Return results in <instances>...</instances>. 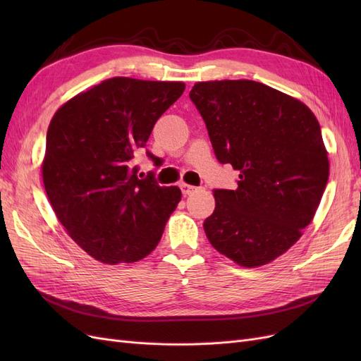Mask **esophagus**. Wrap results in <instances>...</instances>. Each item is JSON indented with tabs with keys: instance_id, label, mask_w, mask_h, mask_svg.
Wrapping results in <instances>:
<instances>
[{
	"instance_id": "obj_1",
	"label": "esophagus",
	"mask_w": 361,
	"mask_h": 361,
	"mask_svg": "<svg viewBox=\"0 0 361 361\" xmlns=\"http://www.w3.org/2000/svg\"><path fill=\"white\" fill-rule=\"evenodd\" d=\"M179 187H180V190H182V194H183V195H190V194H192V192H195V191L199 190V188L192 187V185H188V183H185V182L180 183Z\"/></svg>"
}]
</instances>
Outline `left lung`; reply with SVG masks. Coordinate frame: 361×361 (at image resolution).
I'll list each match as a JSON object with an SVG mask.
<instances>
[{
  "instance_id": "8db88e82",
  "label": "left lung",
  "mask_w": 361,
  "mask_h": 361,
  "mask_svg": "<svg viewBox=\"0 0 361 361\" xmlns=\"http://www.w3.org/2000/svg\"><path fill=\"white\" fill-rule=\"evenodd\" d=\"M202 114L221 164L239 171L236 190H215L204 233L218 253L244 268L277 259L298 241L329 180V152L310 108L250 80L195 82Z\"/></svg>"
}]
</instances>
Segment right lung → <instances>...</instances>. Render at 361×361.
I'll return each mask as SVG.
<instances>
[{"instance_id": "right-lung-1", "label": "right lung", "mask_w": 361, "mask_h": 361, "mask_svg": "<svg viewBox=\"0 0 361 361\" xmlns=\"http://www.w3.org/2000/svg\"><path fill=\"white\" fill-rule=\"evenodd\" d=\"M183 90L180 81L114 76L73 96L51 118L42 161L49 203L68 235L102 264L150 255L182 199L178 187L138 179L134 157Z\"/></svg>"}]
</instances>
